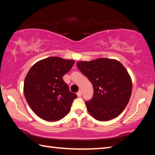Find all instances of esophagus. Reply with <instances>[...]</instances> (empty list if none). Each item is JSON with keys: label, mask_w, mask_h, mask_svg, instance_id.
<instances>
[{"label": "esophagus", "mask_w": 155, "mask_h": 155, "mask_svg": "<svg viewBox=\"0 0 155 155\" xmlns=\"http://www.w3.org/2000/svg\"><path fill=\"white\" fill-rule=\"evenodd\" d=\"M77 94V96L78 97H81V96H82V91L80 90Z\"/></svg>", "instance_id": "obj_1"}]
</instances>
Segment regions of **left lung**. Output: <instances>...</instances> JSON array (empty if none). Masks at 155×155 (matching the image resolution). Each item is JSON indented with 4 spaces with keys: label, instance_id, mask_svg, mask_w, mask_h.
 I'll return each instance as SVG.
<instances>
[{
    "label": "left lung",
    "instance_id": "left-lung-1",
    "mask_svg": "<svg viewBox=\"0 0 155 155\" xmlns=\"http://www.w3.org/2000/svg\"><path fill=\"white\" fill-rule=\"evenodd\" d=\"M77 65L93 85L94 96L85 104L90 114L108 121L124 111L132 93V80L121 63L113 59L81 61Z\"/></svg>",
    "mask_w": 155,
    "mask_h": 155
}]
</instances>
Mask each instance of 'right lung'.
Here are the masks:
<instances>
[{"instance_id":"obj_1","label":"right lung","mask_w":155,"mask_h":155,"mask_svg":"<svg viewBox=\"0 0 155 155\" xmlns=\"http://www.w3.org/2000/svg\"><path fill=\"white\" fill-rule=\"evenodd\" d=\"M74 64V60L51 57L35 63L27 73L24 83L25 98L41 119L54 122L70 112L77 96L69 91L62 77Z\"/></svg>"}]
</instances>
